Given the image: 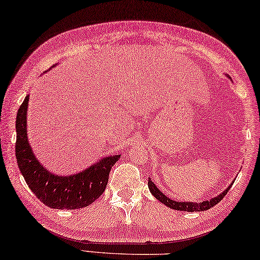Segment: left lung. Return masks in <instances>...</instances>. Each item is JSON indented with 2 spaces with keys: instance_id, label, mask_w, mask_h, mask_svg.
I'll use <instances>...</instances> for the list:
<instances>
[{
  "instance_id": "left-lung-1",
  "label": "left lung",
  "mask_w": 260,
  "mask_h": 260,
  "mask_svg": "<svg viewBox=\"0 0 260 260\" xmlns=\"http://www.w3.org/2000/svg\"><path fill=\"white\" fill-rule=\"evenodd\" d=\"M231 187H232V183L222 193H219L218 196H216V197H214V199H211V200H209V201H203V202H201V203H196V202H176V201L170 200L169 197L166 196L165 193L162 192L161 190H158V188L153 183V181H150V179L148 180V188H149L150 192H152L153 195H154L155 199L160 201V202L164 203L165 205H167V207L174 209V210L189 211V212H192V211H205V210H208V209L215 207L217 203L220 202V201L224 199V196L226 195L228 191H229V189Z\"/></svg>"
}]
</instances>
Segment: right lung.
Returning a JSON list of instances; mask_svg holds the SVG:
<instances>
[{"instance_id": "1", "label": "right lung", "mask_w": 260, "mask_h": 260, "mask_svg": "<svg viewBox=\"0 0 260 260\" xmlns=\"http://www.w3.org/2000/svg\"><path fill=\"white\" fill-rule=\"evenodd\" d=\"M28 103L29 95H26L18 108L15 146L18 168L26 184L41 202L52 209L73 210L92 204L105 191L111 168L119 160L120 155L102 158L91 167L75 175L60 176L50 173L35 156L28 141Z\"/></svg>"}]
</instances>
